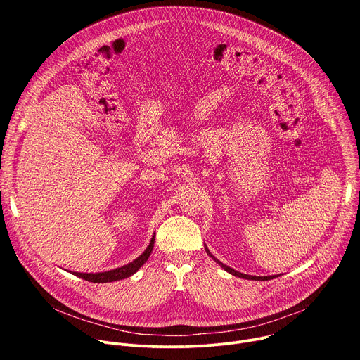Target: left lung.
<instances>
[{
  "label": "left lung",
  "mask_w": 360,
  "mask_h": 360,
  "mask_svg": "<svg viewBox=\"0 0 360 360\" xmlns=\"http://www.w3.org/2000/svg\"><path fill=\"white\" fill-rule=\"evenodd\" d=\"M205 250H207V253L211 256V258L215 261V262H218L226 272H229L231 275H233V276H239V278H243V279H253V281H269V279H274V278H276V275H274V276H250V275H245V274H240V272H236L235 269H232V268H229V266H226V265H224L222 262H219L215 256L210 252V249L205 246Z\"/></svg>",
  "instance_id": "8db88e82"
}]
</instances>
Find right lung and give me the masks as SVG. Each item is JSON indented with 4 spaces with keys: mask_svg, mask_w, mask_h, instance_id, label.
Listing matches in <instances>:
<instances>
[{
    "mask_svg": "<svg viewBox=\"0 0 360 360\" xmlns=\"http://www.w3.org/2000/svg\"><path fill=\"white\" fill-rule=\"evenodd\" d=\"M153 242H155V235L152 236L148 248L145 249V252L142 255H139L135 261H132L128 265H124L121 268L108 271V272H98V274H81V272H74L72 275L85 279L88 282H94V283H107V282H114V281H120V279H125L131 275H134L149 258V255L152 252L153 248Z\"/></svg>",
    "mask_w": 360,
    "mask_h": 360,
    "instance_id": "1",
    "label": "right lung"
}]
</instances>
